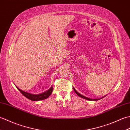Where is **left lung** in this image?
<instances>
[{"mask_svg":"<svg viewBox=\"0 0 130 130\" xmlns=\"http://www.w3.org/2000/svg\"><path fill=\"white\" fill-rule=\"evenodd\" d=\"M74 88V92H75L76 93V94L78 95H79L80 97L83 98H84L85 99H87V100H89V101H98V100H99V99H90V98H87V97H86V96H85L84 95L80 94L79 93H78V92H77V91L75 90V88Z\"/></svg>","mask_w":130,"mask_h":130,"instance_id":"left-lung-1","label":"left lung"}]
</instances>
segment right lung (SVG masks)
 Wrapping results in <instances>:
<instances>
[{
  "mask_svg": "<svg viewBox=\"0 0 130 130\" xmlns=\"http://www.w3.org/2000/svg\"><path fill=\"white\" fill-rule=\"evenodd\" d=\"M16 87L18 89V90L20 91L21 93L24 96H26V98L30 99V100L34 101L43 100V99L47 98L48 96L51 95V94L52 92V90H53V88H52V86L48 90L46 91L45 92L41 94H31V93H28L24 92V91L19 89L17 86Z\"/></svg>",
  "mask_w": 130,
  "mask_h": 130,
  "instance_id": "right-lung-1",
  "label": "right lung"
}]
</instances>
